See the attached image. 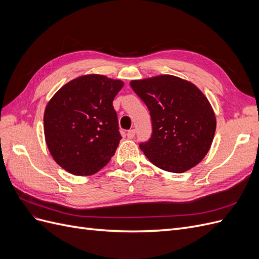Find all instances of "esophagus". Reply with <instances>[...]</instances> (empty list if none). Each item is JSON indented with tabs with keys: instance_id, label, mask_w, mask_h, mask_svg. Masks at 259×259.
Returning <instances> with one entry per match:
<instances>
[{
	"instance_id": "34e87169",
	"label": "esophagus",
	"mask_w": 259,
	"mask_h": 259,
	"mask_svg": "<svg viewBox=\"0 0 259 259\" xmlns=\"http://www.w3.org/2000/svg\"><path fill=\"white\" fill-rule=\"evenodd\" d=\"M135 134H136L135 130H130V131L127 132V137H128L130 139H132V138L135 137Z\"/></svg>"
}]
</instances>
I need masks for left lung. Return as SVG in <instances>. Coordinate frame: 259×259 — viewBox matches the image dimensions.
I'll list each match as a JSON object with an SVG mask.
<instances>
[{
    "mask_svg": "<svg viewBox=\"0 0 259 259\" xmlns=\"http://www.w3.org/2000/svg\"><path fill=\"white\" fill-rule=\"evenodd\" d=\"M131 86L150 111L152 135L139 148L155 166L184 173L208 152L216 131L209 101L197 86L163 74L131 81Z\"/></svg>",
    "mask_w": 259,
    "mask_h": 259,
    "instance_id": "obj_1",
    "label": "left lung"
}]
</instances>
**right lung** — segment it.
Instances as JSON below:
<instances>
[{"mask_svg":"<svg viewBox=\"0 0 259 259\" xmlns=\"http://www.w3.org/2000/svg\"><path fill=\"white\" fill-rule=\"evenodd\" d=\"M124 83L100 74L68 82L44 112L46 145L59 166L76 176L97 173L121 140L112 101Z\"/></svg>","mask_w":259,"mask_h":259,"instance_id":"add662e5","label":"right lung"}]
</instances>
